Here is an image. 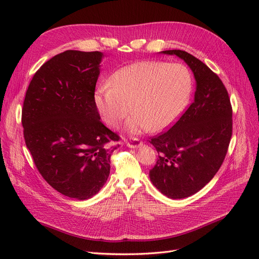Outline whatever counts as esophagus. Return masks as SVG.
<instances>
[{
    "instance_id": "34e87169",
    "label": "esophagus",
    "mask_w": 259,
    "mask_h": 259,
    "mask_svg": "<svg viewBox=\"0 0 259 259\" xmlns=\"http://www.w3.org/2000/svg\"><path fill=\"white\" fill-rule=\"evenodd\" d=\"M125 143H126V146L128 148H133V149H136V148H139V147L143 146V143L140 142V140L137 139V138L126 140V142H125Z\"/></svg>"
}]
</instances>
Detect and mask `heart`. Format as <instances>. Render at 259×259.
Returning <instances> with one entry per match:
<instances>
[{"label":"heart","mask_w":259,"mask_h":259,"mask_svg":"<svg viewBox=\"0 0 259 259\" xmlns=\"http://www.w3.org/2000/svg\"><path fill=\"white\" fill-rule=\"evenodd\" d=\"M190 91L191 76L185 66L148 60L116 71L111 84L96 90L94 100L101 119L111 128H119L134 109L125 130L140 134L170 126L182 114Z\"/></svg>","instance_id":"obj_1"}]
</instances>
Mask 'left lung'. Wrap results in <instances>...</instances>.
<instances>
[{
  "instance_id": "left-lung-1",
  "label": "left lung",
  "mask_w": 259,
  "mask_h": 259,
  "mask_svg": "<svg viewBox=\"0 0 259 259\" xmlns=\"http://www.w3.org/2000/svg\"><path fill=\"white\" fill-rule=\"evenodd\" d=\"M191 69L194 100L174 126L153 137L160 153L149 171L151 183L169 199H184L200 191L222 166L232 135V109L218 75L189 53L171 50Z\"/></svg>"
}]
</instances>
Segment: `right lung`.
Segmentation results:
<instances>
[{"label": "right lung", "instance_id": "1", "mask_svg": "<svg viewBox=\"0 0 259 259\" xmlns=\"http://www.w3.org/2000/svg\"><path fill=\"white\" fill-rule=\"evenodd\" d=\"M101 52L66 51L37 70L26 93L22 127L40 174L66 197L88 200L110 174L120 137L100 122L94 100Z\"/></svg>", "mask_w": 259, "mask_h": 259}]
</instances>
